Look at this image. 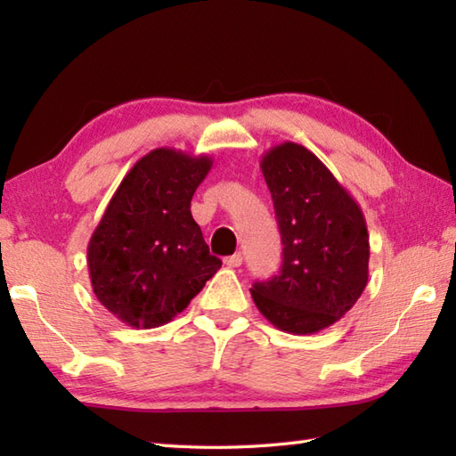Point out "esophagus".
<instances>
[{"instance_id":"1","label":"esophagus","mask_w":456,"mask_h":456,"mask_svg":"<svg viewBox=\"0 0 456 456\" xmlns=\"http://www.w3.org/2000/svg\"><path fill=\"white\" fill-rule=\"evenodd\" d=\"M225 265H227L229 268H237V266H240V265H243V255L237 253V255H231V256H227V258H225Z\"/></svg>"}]
</instances>
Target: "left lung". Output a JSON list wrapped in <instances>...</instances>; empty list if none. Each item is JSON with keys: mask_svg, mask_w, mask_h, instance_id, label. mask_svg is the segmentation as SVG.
<instances>
[{"mask_svg": "<svg viewBox=\"0 0 456 456\" xmlns=\"http://www.w3.org/2000/svg\"><path fill=\"white\" fill-rule=\"evenodd\" d=\"M282 237L280 273L250 288L280 331L312 335L338 322L368 282L362 209L302 144L282 142L260 160Z\"/></svg>", "mask_w": 456, "mask_h": 456, "instance_id": "1", "label": "left lung"}]
</instances>
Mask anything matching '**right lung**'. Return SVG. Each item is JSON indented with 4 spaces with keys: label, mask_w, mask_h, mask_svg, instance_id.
<instances>
[{
    "label": "right lung",
    "mask_w": 456,
    "mask_h": 456,
    "mask_svg": "<svg viewBox=\"0 0 456 456\" xmlns=\"http://www.w3.org/2000/svg\"><path fill=\"white\" fill-rule=\"evenodd\" d=\"M211 164L206 154L154 149L105 208L88 245V270L95 297L125 325L172 322L221 268L190 211Z\"/></svg>",
    "instance_id": "add662e5"
}]
</instances>
